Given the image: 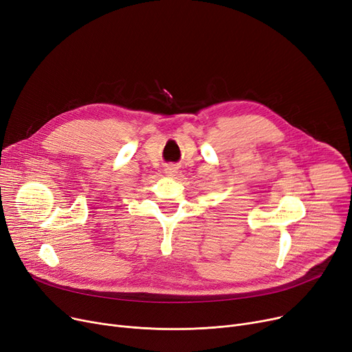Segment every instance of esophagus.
I'll list each match as a JSON object with an SVG mask.
<instances>
[{"label":"esophagus","mask_w":352,"mask_h":352,"mask_svg":"<svg viewBox=\"0 0 352 352\" xmlns=\"http://www.w3.org/2000/svg\"><path fill=\"white\" fill-rule=\"evenodd\" d=\"M178 173H179V168L177 164H168L165 166V174L171 178H175L178 175Z\"/></svg>","instance_id":"esophagus-1"}]
</instances>
